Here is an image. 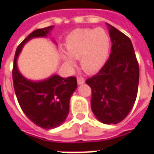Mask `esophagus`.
<instances>
[{"label": "esophagus", "instance_id": "esophagus-1", "mask_svg": "<svg viewBox=\"0 0 154 154\" xmlns=\"http://www.w3.org/2000/svg\"><path fill=\"white\" fill-rule=\"evenodd\" d=\"M77 81H78L79 85H82V84L85 83V79L82 77H78L77 78Z\"/></svg>", "mask_w": 154, "mask_h": 154}]
</instances>
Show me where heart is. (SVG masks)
Here are the masks:
<instances>
[{
  "label": "heart",
  "mask_w": 154,
  "mask_h": 154,
  "mask_svg": "<svg viewBox=\"0 0 154 154\" xmlns=\"http://www.w3.org/2000/svg\"><path fill=\"white\" fill-rule=\"evenodd\" d=\"M110 38L102 28H82L71 32L65 40V49L62 52L63 60L74 65L73 58H80V65L85 72H97L103 67L109 56Z\"/></svg>",
  "instance_id": "1"
}]
</instances>
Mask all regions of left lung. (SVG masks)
Instances as JSON below:
<instances>
[{
  "label": "left lung",
  "mask_w": 154,
  "mask_h": 154,
  "mask_svg": "<svg viewBox=\"0 0 154 154\" xmlns=\"http://www.w3.org/2000/svg\"><path fill=\"white\" fill-rule=\"evenodd\" d=\"M112 42L109 58L99 72L85 81L92 89L91 108L105 124H116L130 113L138 91L140 70L130 39L106 24Z\"/></svg>",
  "instance_id": "8db88e82"
}]
</instances>
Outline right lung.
<instances>
[{"mask_svg":"<svg viewBox=\"0 0 154 154\" xmlns=\"http://www.w3.org/2000/svg\"><path fill=\"white\" fill-rule=\"evenodd\" d=\"M54 26L34 31L16 50L12 71L14 89L24 113L37 126L43 129H54L64 123L69 112L71 96L77 88L75 77L62 78L53 75L41 81H32L21 74L17 59L23 46L28 41L38 37H47Z\"/></svg>","mask_w":154,"mask_h":154,"instance_id":"1","label":"right lung"}]
</instances>
